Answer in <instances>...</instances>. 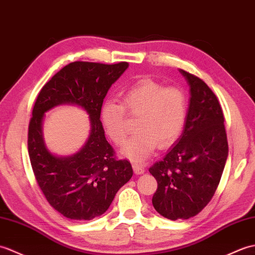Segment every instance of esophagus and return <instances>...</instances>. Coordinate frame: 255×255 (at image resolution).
I'll list each match as a JSON object with an SVG mask.
<instances>
[{
	"mask_svg": "<svg viewBox=\"0 0 255 255\" xmlns=\"http://www.w3.org/2000/svg\"><path fill=\"white\" fill-rule=\"evenodd\" d=\"M132 167H133L134 172L136 173V174H142L145 171V168L143 166L138 165V163H136V162H133L132 163Z\"/></svg>",
	"mask_w": 255,
	"mask_h": 255,
	"instance_id": "1",
	"label": "esophagus"
}]
</instances>
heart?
Returning a JSON list of instances; mask_svg holds the SVG:
<instances>
[{
	"mask_svg": "<svg viewBox=\"0 0 255 255\" xmlns=\"http://www.w3.org/2000/svg\"><path fill=\"white\" fill-rule=\"evenodd\" d=\"M127 116L137 118L135 133L122 152L134 161H143L156 149L167 148L179 138L188 117V96L177 86H166L150 78L132 85L122 94L121 104L107 100L100 108L106 134L117 145L128 136Z\"/></svg>",
	"mask_w": 255,
	"mask_h": 255,
	"instance_id": "heart-1",
	"label": "heart"
}]
</instances>
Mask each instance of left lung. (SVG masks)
I'll return each instance as SVG.
<instances>
[{"label": "left lung", "instance_id": "left-lung-1", "mask_svg": "<svg viewBox=\"0 0 255 255\" xmlns=\"http://www.w3.org/2000/svg\"><path fill=\"white\" fill-rule=\"evenodd\" d=\"M190 85L182 136L149 172L157 180L152 205L171 220L199 214L215 194L228 156L224 113L216 95L196 75L180 70Z\"/></svg>", "mask_w": 255, "mask_h": 255}]
</instances>
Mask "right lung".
<instances>
[{
	"mask_svg": "<svg viewBox=\"0 0 255 255\" xmlns=\"http://www.w3.org/2000/svg\"><path fill=\"white\" fill-rule=\"evenodd\" d=\"M128 66V62H72L52 76L36 99L28 127L31 168L49 204L66 218L90 220L103 215L119 189L132 178L131 163L117 158L100 121L106 95ZM60 103L83 106L92 123L87 144L77 154L67 158L50 154L41 132L44 112Z\"/></svg>",
	"mask_w": 255,
	"mask_h": 255,
	"instance_id": "right-lung-1",
	"label": "right lung"
}]
</instances>
